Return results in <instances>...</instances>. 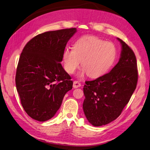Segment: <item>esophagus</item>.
Returning <instances> with one entry per match:
<instances>
[{
    "label": "esophagus",
    "mask_w": 150,
    "mask_h": 150,
    "mask_svg": "<svg viewBox=\"0 0 150 150\" xmlns=\"http://www.w3.org/2000/svg\"><path fill=\"white\" fill-rule=\"evenodd\" d=\"M81 86V83L78 81H74L73 82V88H78L79 87H80Z\"/></svg>",
    "instance_id": "1"
}]
</instances>
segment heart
<instances>
[{
	"instance_id": "b5f03b06",
	"label": "heart",
	"mask_w": 150,
	"mask_h": 150,
	"mask_svg": "<svg viewBox=\"0 0 150 150\" xmlns=\"http://www.w3.org/2000/svg\"><path fill=\"white\" fill-rule=\"evenodd\" d=\"M117 55L115 45L97 36L86 35L74 43L73 49L66 48L63 53L65 70L73 74L81 61V76L87 73L91 78L105 74L114 64Z\"/></svg>"
}]
</instances>
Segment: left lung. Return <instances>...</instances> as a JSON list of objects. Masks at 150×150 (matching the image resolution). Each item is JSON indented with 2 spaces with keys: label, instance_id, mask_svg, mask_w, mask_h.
<instances>
[{
  "label": "left lung",
  "instance_id": "8db88e82",
  "mask_svg": "<svg viewBox=\"0 0 150 150\" xmlns=\"http://www.w3.org/2000/svg\"><path fill=\"white\" fill-rule=\"evenodd\" d=\"M118 63L110 72L86 81L83 104L84 115L94 126L107 124L118 117L136 88L137 74L134 52L122 40Z\"/></svg>",
  "mask_w": 150,
  "mask_h": 150
}]
</instances>
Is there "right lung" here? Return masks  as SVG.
Segmentation results:
<instances>
[{
	"label": "right lung",
	"mask_w": 150,
	"mask_h": 150,
	"mask_svg": "<svg viewBox=\"0 0 150 150\" xmlns=\"http://www.w3.org/2000/svg\"><path fill=\"white\" fill-rule=\"evenodd\" d=\"M76 31L74 28L47 31L24 47L16 85L24 110L32 119L40 122L50 119L72 88L71 76L60 62L67 42Z\"/></svg>",
	"instance_id": "1"
}]
</instances>
